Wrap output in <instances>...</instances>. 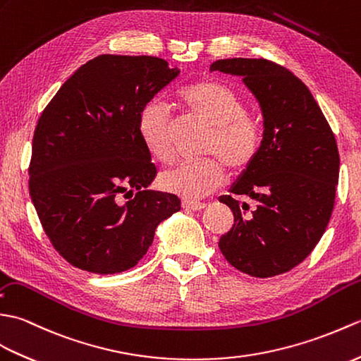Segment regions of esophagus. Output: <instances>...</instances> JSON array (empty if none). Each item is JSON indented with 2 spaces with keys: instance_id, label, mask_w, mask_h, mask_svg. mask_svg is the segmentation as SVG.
<instances>
[{
  "instance_id": "34e87169",
  "label": "esophagus",
  "mask_w": 361,
  "mask_h": 361,
  "mask_svg": "<svg viewBox=\"0 0 361 361\" xmlns=\"http://www.w3.org/2000/svg\"><path fill=\"white\" fill-rule=\"evenodd\" d=\"M182 207L187 208V210H193V212H199V210H204L205 204L202 202H191V201H183Z\"/></svg>"
}]
</instances>
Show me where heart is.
<instances>
[{
  "label": "heart",
  "instance_id": "obj_1",
  "mask_svg": "<svg viewBox=\"0 0 361 361\" xmlns=\"http://www.w3.org/2000/svg\"><path fill=\"white\" fill-rule=\"evenodd\" d=\"M179 100L188 113L210 125L201 159L183 160L160 176L168 193L187 201H197L221 187L226 179V163L231 171H244L258 157L262 128L248 116L244 99L233 87L213 78L199 80L183 87ZM173 116L162 100L153 99L140 109L139 134L148 151L160 162H171Z\"/></svg>",
  "mask_w": 361,
  "mask_h": 361
}]
</instances>
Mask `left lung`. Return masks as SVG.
Returning a JSON list of instances; mask_svg holds the SVG:
<instances>
[{"label": "left lung", "mask_w": 361, "mask_h": 361, "mask_svg": "<svg viewBox=\"0 0 361 361\" xmlns=\"http://www.w3.org/2000/svg\"><path fill=\"white\" fill-rule=\"evenodd\" d=\"M210 71L243 77L264 118L259 154L230 187L257 208L250 212L231 195L219 197L235 216L219 248L247 275L284 274L307 258L329 224L340 173L335 135L309 87L289 69L264 59H227Z\"/></svg>", "instance_id": "obj_1"}]
</instances>
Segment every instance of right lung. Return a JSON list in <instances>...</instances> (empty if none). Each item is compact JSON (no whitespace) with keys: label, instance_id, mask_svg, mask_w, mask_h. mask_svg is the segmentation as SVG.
Here are the masks:
<instances>
[{"label":"right lung","instance_id":"add662e5","mask_svg":"<svg viewBox=\"0 0 361 361\" xmlns=\"http://www.w3.org/2000/svg\"><path fill=\"white\" fill-rule=\"evenodd\" d=\"M179 72L148 55H99L39 116L29 193L47 238L74 267L99 275L134 267L159 224L180 210L178 196L147 190L157 171L139 134L140 109Z\"/></svg>","mask_w":361,"mask_h":361}]
</instances>
